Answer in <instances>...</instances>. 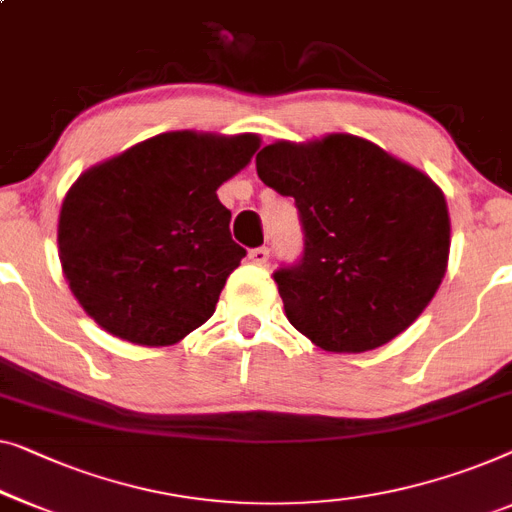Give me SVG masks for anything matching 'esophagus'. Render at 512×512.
I'll return each instance as SVG.
<instances>
[{
    "instance_id": "34e87169",
    "label": "esophagus",
    "mask_w": 512,
    "mask_h": 512,
    "mask_svg": "<svg viewBox=\"0 0 512 512\" xmlns=\"http://www.w3.org/2000/svg\"><path fill=\"white\" fill-rule=\"evenodd\" d=\"M249 258H251V263H256V265H268V261H270V249H268V247H256V249H251V251H249Z\"/></svg>"
}]
</instances>
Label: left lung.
Returning <instances> with one entry per match:
<instances>
[{
  "label": "left lung",
  "instance_id": "left-lung-1",
  "mask_svg": "<svg viewBox=\"0 0 512 512\" xmlns=\"http://www.w3.org/2000/svg\"><path fill=\"white\" fill-rule=\"evenodd\" d=\"M258 177L298 207L305 251L274 272L286 318L323 351L362 353L409 328L450 254L443 191L351 133L265 145Z\"/></svg>",
  "mask_w": 512,
  "mask_h": 512
}]
</instances>
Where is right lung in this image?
Returning <instances> with one entry per match:
<instances>
[{
  "label": "right lung",
  "instance_id": "1",
  "mask_svg": "<svg viewBox=\"0 0 512 512\" xmlns=\"http://www.w3.org/2000/svg\"><path fill=\"white\" fill-rule=\"evenodd\" d=\"M258 147L256 133L168 131L78 177L59 212V261L103 330L170 346L214 314L247 256L217 189Z\"/></svg>",
  "mask_w": 512,
  "mask_h": 512
}]
</instances>
